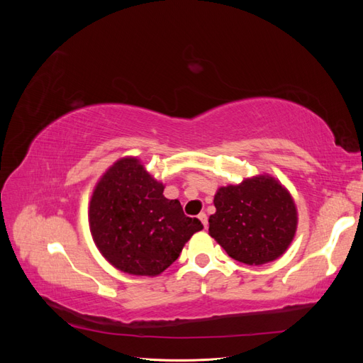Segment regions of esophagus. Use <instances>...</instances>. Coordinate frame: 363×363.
Masks as SVG:
<instances>
[{"label": "esophagus", "instance_id": "34e87169", "mask_svg": "<svg viewBox=\"0 0 363 363\" xmlns=\"http://www.w3.org/2000/svg\"><path fill=\"white\" fill-rule=\"evenodd\" d=\"M199 219H200V221H201V223H203V225H204V228H207V224H208V223H207V215H206V213H204V212H201V213H200V215H199Z\"/></svg>", "mask_w": 363, "mask_h": 363}]
</instances>
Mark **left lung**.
<instances>
[{
  "label": "left lung",
  "mask_w": 363,
  "mask_h": 363,
  "mask_svg": "<svg viewBox=\"0 0 363 363\" xmlns=\"http://www.w3.org/2000/svg\"><path fill=\"white\" fill-rule=\"evenodd\" d=\"M208 233L227 255L247 265L280 257L292 242L296 208L289 192L268 175L225 186L215 195Z\"/></svg>",
  "instance_id": "obj_1"
}]
</instances>
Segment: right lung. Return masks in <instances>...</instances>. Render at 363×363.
<instances>
[{"label": "right lung", "mask_w": 363, "mask_h": 363, "mask_svg": "<svg viewBox=\"0 0 363 363\" xmlns=\"http://www.w3.org/2000/svg\"><path fill=\"white\" fill-rule=\"evenodd\" d=\"M163 189L135 157L118 160L98 182L89 206L91 233L119 271L157 276L203 228L200 219L184 215L179 200L164 199Z\"/></svg>", "instance_id": "add662e5"}]
</instances>
